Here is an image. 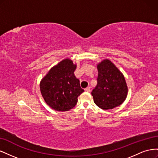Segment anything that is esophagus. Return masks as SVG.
I'll list each match as a JSON object with an SVG mask.
<instances>
[{
	"label": "esophagus",
	"mask_w": 158,
	"mask_h": 158,
	"mask_svg": "<svg viewBox=\"0 0 158 158\" xmlns=\"http://www.w3.org/2000/svg\"><path fill=\"white\" fill-rule=\"evenodd\" d=\"M85 92H90V91H91V88H90L89 86L87 87L86 88H85Z\"/></svg>",
	"instance_id": "esophagus-1"
}]
</instances>
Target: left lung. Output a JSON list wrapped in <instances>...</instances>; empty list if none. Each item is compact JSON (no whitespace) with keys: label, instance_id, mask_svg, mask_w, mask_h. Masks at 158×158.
Returning a JSON list of instances; mask_svg holds the SVG:
<instances>
[{"label":"left lung","instance_id":"8db88e82","mask_svg":"<svg viewBox=\"0 0 158 158\" xmlns=\"http://www.w3.org/2000/svg\"><path fill=\"white\" fill-rule=\"evenodd\" d=\"M97 85L92 92L94 102L99 108L112 109L123 103L128 92L123 74L108 59L98 65Z\"/></svg>","mask_w":158,"mask_h":158}]
</instances>
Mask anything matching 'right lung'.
Returning <instances> with one entry per match:
<instances>
[{
	"instance_id": "add662e5",
	"label": "right lung",
	"mask_w": 158,
	"mask_h": 158,
	"mask_svg": "<svg viewBox=\"0 0 158 158\" xmlns=\"http://www.w3.org/2000/svg\"><path fill=\"white\" fill-rule=\"evenodd\" d=\"M76 65L69 59L52 67L40 83V90L45 102L52 109L66 111L78 102V97L84 92L80 81L74 76Z\"/></svg>"
}]
</instances>
